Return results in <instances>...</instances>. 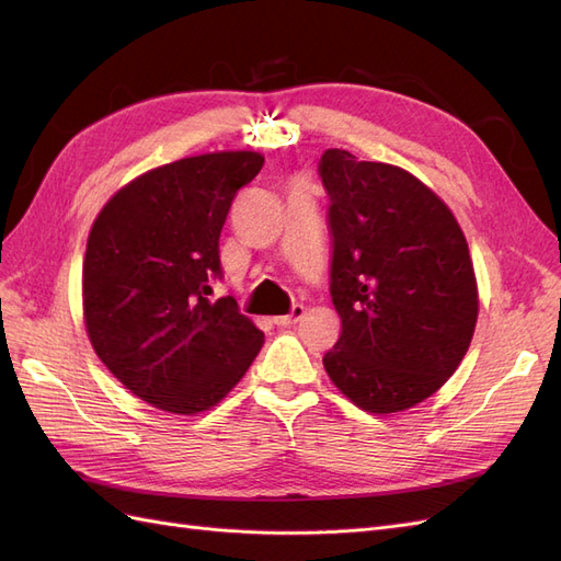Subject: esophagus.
Segmentation results:
<instances>
[{"label":"esophagus","instance_id":"34e87169","mask_svg":"<svg viewBox=\"0 0 561 561\" xmlns=\"http://www.w3.org/2000/svg\"><path fill=\"white\" fill-rule=\"evenodd\" d=\"M301 316H304V307H301V304H295L290 313L274 318V325H278V328H290V325H295V322H297Z\"/></svg>","mask_w":561,"mask_h":561}]
</instances>
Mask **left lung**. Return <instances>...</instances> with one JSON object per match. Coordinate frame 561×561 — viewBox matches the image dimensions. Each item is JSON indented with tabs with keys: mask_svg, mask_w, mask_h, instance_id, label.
<instances>
[{
	"mask_svg": "<svg viewBox=\"0 0 561 561\" xmlns=\"http://www.w3.org/2000/svg\"><path fill=\"white\" fill-rule=\"evenodd\" d=\"M320 178L342 318L322 365L360 410L404 412L443 388L470 346L480 295L468 241L447 203L400 165L328 149Z\"/></svg>",
	"mask_w": 561,
	"mask_h": 561,
	"instance_id": "obj_1",
	"label": "left lung"
}]
</instances>
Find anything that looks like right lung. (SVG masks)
Returning <instances> with one entry per match:
<instances>
[{
	"instance_id": "add662e5",
	"label": "right lung",
	"mask_w": 561,
	"mask_h": 561,
	"mask_svg": "<svg viewBox=\"0 0 561 561\" xmlns=\"http://www.w3.org/2000/svg\"><path fill=\"white\" fill-rule=\"evenodd\" d=\"M260 151L186 157L138 175L93 219L81 271L98 358L157 410L194 416L222 402L264 344L231 297L208 301L219 231Z\"/></svg>"
}]
</instances>
